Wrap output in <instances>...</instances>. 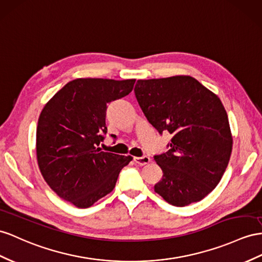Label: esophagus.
Segmentation results:
<instances>
[{
  "mask_svg": "<svg viewBox=\"0 0 262 262\" xmlns=\"http://www.w3.org/2000/svg\"><path fill=\"white\" fill-rule=\"evenodd\" d=\"M134 162H135L139 166H145L150 163V158L148 156H143V157H134Z\"/></svg>",
  "mask_w": 262,
  "mask_h": 262,
  "instance_id": "1",
  "label": "esophagus"
}]
</instances>
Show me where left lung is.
<instances>
[{"label": "left lung", "instance_id": "1", "mask_svg": "<svg viewBox=\"0 0 262 262\" xmlns=\"http://www.w3.org/2000/svg\"><path fill=\"white\" fill-rule=\"evenodd\" d=\"M134 92L147 120L159 134L172 135L169 150L154 157L163 170L154 189L177 207L205 198L223 178L232 151L220 98L188 75L139 79Z\"/></svg>", "mask_w": 262, "mask_h": 262}]
</instances>
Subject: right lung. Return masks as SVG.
Returning a JSON list of instances; mask_svg holds the SVG:
<instances>
[{"mask_svg":"<svg viewBox=\"0 0 262 262\" xmlns=\"http://www.w3.org/2000/svg\"><path fill=\"white\" fill-rule=\"evenodd\" d=\"M136 79L76 78L48 103L38 117L36 158L50 188L77 208L110 193L132 156L105 152L107 104L133 91Z\"/></svg>","mask_w":262,"mask_h":262,"instance_id":"obj_1","label":"right lung"}]
</instances>
